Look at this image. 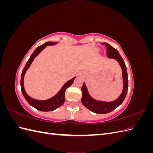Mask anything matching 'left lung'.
<instances>
[{"instance_id":"obj_1","label":"left lung","mask_w":153,"mask_h":153,"mask_svg":"<svg viewBox=\"0 0 153 153\" xmlns=\"http://www.w3.org/2000/svg\"><path fill=\"white\" fill-rule=\"evenodd\" d=\"M102 45H105L106 47V55H107V57L108 58L116 59L119 63L120 66H121L123 71L122 75L123 78L124 86L121 94L120 95L117 100H115L114 101H111V102H105V101H97L92 98L89 95V92H88L87 87L84 82V84H83L81 89L82 91V103L87 108L96 114H107L117 108L123 102L124 100L126 98L128 87L127 69L124 60L121 55H120L118 51L112 47L110 45L106 43H103Z\"/></svg>"}]
</instances>
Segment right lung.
Instances as JSON below:
<instances>
[{
	"mask_svg": "<svg viewBox=\"0 0 153 153\" xmlns=\"http://www.w3.org/2000/svg\"><path fill=\"white\" fill-rule=\"evenodd\" d=\"M57 43L54 42H47L44 43L43 45L39 46L37 48L34 52L32 53V54L30 55L29 59L28 61L27 62L25 66L24 67V69H23L22 75H21V81H20V85H21V90L22 92V94L24 95L25 99L27 100V102L29 103L32 106H33L37 110L43 111V112H48V111H52L55 109L58 108L60 106H62L65 101V91L68 87H70L73 83L74 80L76 77L73 78L70 80L68 81L65 84L63 85L62 89L60 90V91L58 93L54 96L52 98H51L47 100H36L33 98H30L29 96H28L24 89V75L25 74L26 71L28 69V68L30 67V64H32V61H34L35 57L38 55L41 51H42L44 48L47 47L48 45H54Z\"/></svg>",
	"mask_w": 153,
	"mask_h": 153,
	"instance_id": "right-lung-1",
	"label": "right lung"
}]
</instances>
